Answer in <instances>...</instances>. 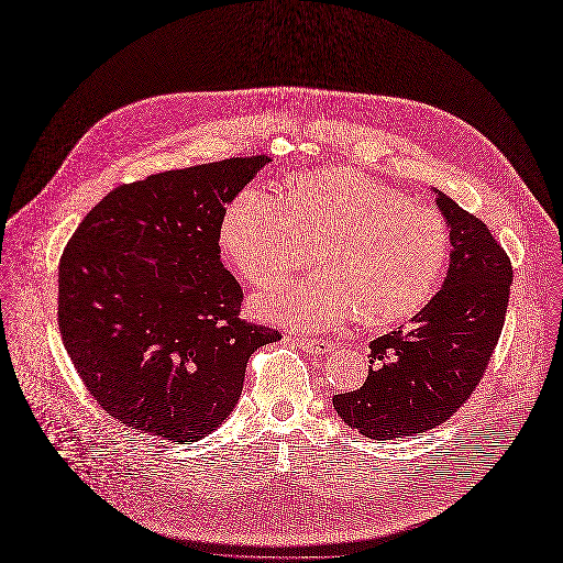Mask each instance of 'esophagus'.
I'll return each mask as SVG.
<instances>
[{
    "label": "esophagus",
    "mask_w": 563,
    "mask_h": 563,
    "mask_svg": "<svg viewBox=\"0 0 563 563\" xmlns=\"http://www.w3.org/2000/svg\"><path fill=\"white\" fill-rule=\"evenodd\" d=\"M291 345H296V347H300L302 352H309V354H325V352H332V347H334V343H330V341H320V339H298V336H289L287 339Z\"/></svg>",
    "instance_id": "obj_1"
}]
</instances>
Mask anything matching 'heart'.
I'll use <instances>...</instances> for the list:
<instances>
[{
  "label": "heart",
  "instance_id": "1",
  "mask_svg": "<svg viewBox=\"0 0 563 563\" xmlns=\"http://www.w3.org/2000/svg\"><path fill=\"white\" fill-rule=\"evenodd\" d=\"M218 243L261 287L305 267L318 247V276L256 298L265 320L318 332L354 316L367 325L415 316L445 272L450 229L434 207L356 169L332 167L294 178L285 198L243 189L222 213Z\"/></svg>",
  "mask_w": 563,
  "mask_h": 563
}]
</instances>
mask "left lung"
<instances>
[{"mask_svg":"<svg viewBox=\"0 0 563 563\" xmlns=\"http://www.w3.org/2000/svg\"><path fill=\"white\" fill-rule=\"evenodd\" d=\"M432 191L450 229L448 276L412 318V330L369 343L363 387L332 398L339 417L374 441L412 437L450 419L484 376L504 330L508 254L476 216Z\"/></svg>","mask_w":563,"mask_h":563,"instance_id":"left-lung-1","label":"left lung"}]
</instances>
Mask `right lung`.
<instances>
[{"mask_svg": "<svg viewBox=\"0 0 563 563\" xmlns=\"http://www.w3.org/2000/svg\"><path fill=\"white\" fill-rule=\"evenodd\" d=\"M272 159L229 157L148 176L96 205L59 261L57 325L109 417L174 443L218 430L250 356L280 334L240 320L220 263L227 205Z\"/></svg>", "mask_w": 563, "mask_h": 563, "instance_id": "right-lung-1", "label": "right lung"}]
</instances>
